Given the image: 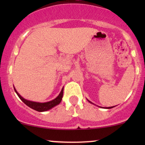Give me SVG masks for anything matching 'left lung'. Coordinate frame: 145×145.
Returning a JSON list of instances; mask_svg holds the SVG:
<instances>
[{
  "label": "left lung",
  "instance_id": "8db88e82",
  "mask_svg": "<svg viewBox=\"0 0 145 145\" xmlns=\"http://www.w3.org/2000/svg\"><path fill=\"white\" fill-rule=\"evenodd\" d=\"M89 102H91V101H89ZM113 108V107H108V108Z\"/></svg>",
  "mask_w": 145,
  "mask_h": 145
}]
</instances>
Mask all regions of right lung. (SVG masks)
Returning <instances> with one entry per match:
<instances>
[{
  "instance_id": "right-lung-1",
  "label": "right lung",
  "mask_w": 145,
  "mask_h": 145,
  "mask_svg": "<svg viewBox=\"0 0 145 145\" xmlns=\"http://www.w3.org/2000/svg\"><path fill=\"white\" fill-rule=\"evenodd\" d=\"M14 90L18 95V97H20V99L25 104L27 105L29 107L35 110L38 111V112H44V111L48 110L51 109L52 108H53L54 106L59 104L60 103H61V100H62L63 95V88L62 90H61V93H60V94L59 95V96H58L56 98H55L54 99L46 103H39V102H35V101L26 100V99H24L18 93L17 91H16V89H14Z\"/></svg>"
}]
</instances>
